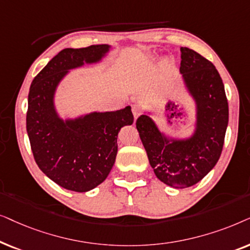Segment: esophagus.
Instances as JSON below:
<instances>
[{
    "instance_id": "1",
    "label": "esophagus",
    "mask_w": 250,
    "mask_h": 250,
    "mask_svg": "<svg viewBox=\"0 0 250 250\" xmlns=\"http://www.w3.org/2000/svg\"><path fill=\"white\" fill-rule=\"evenodd\" d=\"M131 109H132V114H134V118L137 119L139 114H141V107H139V105H137V104L132 105Z\"/></svg>"
}]
</instances>
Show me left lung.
<instances>
[{
    "label": "left lung",
    "instance_id": "1",
    "mask_svg": "<svg viewBox=\"0 0 250 250\" xmlns=\"http://www.w3.org/2000/svg\"><path fill=\"white\" fill-rule=\"evenodd\" d=\"M183 85L194 105L193 131L186 137L161 130L151 116L136 121L149 165L160 181L174 188L200 182L217 164L229 123V104L219 73L194 50L182 46Z\"/></svg>",
    "mask_w": 250,
    "mask_h": 250
}]
</instances>
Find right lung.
<instances>
[{
  "label": "right lung",
  "mask_w": 250,
  "mask_h": 250,
  "mask_svg": "<svg viewBox=\"0 0 250 250\" xmlns=\"http://www.w3.org/2000/svg\"><path fill=\"white\" fill-rule=\"evenodd\" d=\"M112 46L62 50L33 80L26 128L39 168L66 189L88 192L107 177L118 153L120 129L134 122L130 106L111 112L62 116L56 106L58 86L72 69L96 65Z\"/></svg>",
  "instance_id": "1"
}]
</instances>
